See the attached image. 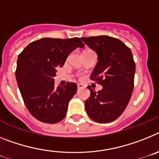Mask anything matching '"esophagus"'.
I'll return each instance as SVG.
<instances>
[{"label": "esophagus", "instance_id": "esophagus-1", "mask_svg": "<svg viewBox=\"0 0 159 159\" xmlns=\"http://www.w3.org/2000/svg\"><path fill=\"white\" fill-rule=\"evenodd\" d=\"M83 88V85H81V84H78V89H81Z\"/></svg>", "mask_w": 159, "mask_h": 159}]
</instances>
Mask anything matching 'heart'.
Returning <instances> with one entry per match:
<instances>
[{
    "label": "heart",
    "instance_id": "obj_1",
    "mask_svg": "<svg viewBox=\"0 0 159 159\" xmlns=\"http://www.w3.org/2000/svg\"><path fill=\"white\" fill-rule=\"evenodd\" d=\"M85 50H88V49H85ZM80 78H81V76H80Z\"/></svg>",
    "mask_w": 159,
    "mask_h": 159
}]
</instances>
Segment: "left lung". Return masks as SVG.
I'll return each instance as SVG.
<instances>
[{"label":"left lung","instance_id":"left-lung-1","mask_svg":"<svg viewBox=\"0 0 159 159\" xmlns=\"http://www.w3.org/2000/svg\"><path fill=\"white\" fill-rule=\"evenodd\" d=\"M85 44L94 50L98 61L90 76L103 89L90 90L85 100L86 113L99 123H108L121 115L126 108L133 92L135 62L129 47L117 38L109 36L81 38Z\"/></svg>","mask_w":159,"mask_h":159}]
</instances>
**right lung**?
<instances>
[{
	"label": "right lung",
	"instance_id": "1",
	"mask_svg": "<svg viewBox=\"0 0 159 159\" xmlns=\"http://www.w3.org/2000/svg\"><path fill=\"white\" fill-rule=\"evenodd\" d=\"M84 45L79 38H41L29 44L19 54L16 81L26 108L36 119L53 124L65 118L78 87L68 81L56 88L53 78L72 51Z\"/></svg>",
	"mask_w": 159,
	"mask_h": 159
}]
</instances>
